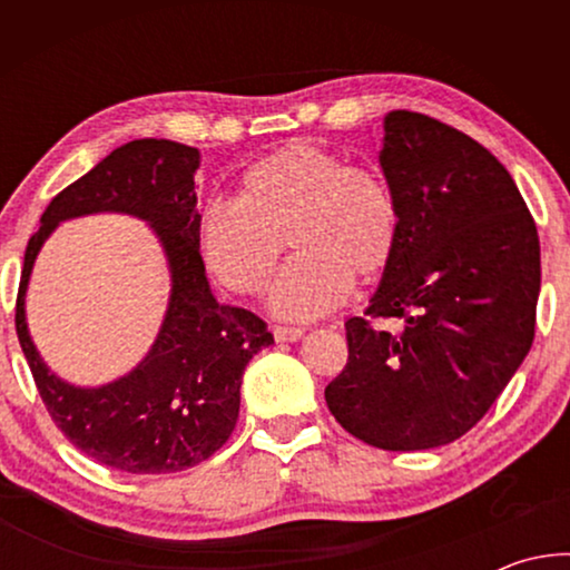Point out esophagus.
<instances>
[{"mask_svg":"<svg viewBox=\"0 0 570 570\" xmlns=\"http://www.w3.org/2000/svg\"><path fill=\"white\" fill-rule=\"evenodd\" d=\"M304 336V330L298 326H274V340L276 342H296Z\"/></svg>","mask_w":570,"mask_h":570,"instance_id":"34e87169","label":"esophagus"}]
</instances>
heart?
Returning <instances> with one entry per match:
<instances>
[{
	"label": "heart",
	"mask_w": 570,
	"mask_h": 570,
	"mask_svg": "<svg viewBox=\"0 0 570 570\" xmlns=\"http://www.w3.org/2000/svg\"><path fill=\"white\" fill-rule=\"evenodd\" d=\"M397 238L400 210L387 183L304 140L250 163L236 200H210L198 218L200 262L234 294L262 292L284 240L294 248L268 288V308L292 322L340 306L354 276L372 282L387 272Z\"/></svg>",
	"instance_id": "obj_1"
}]
</instances>
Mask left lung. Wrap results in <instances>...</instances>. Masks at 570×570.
Masks as SVG:
<instances>
[{"instance_id":"obj_1","label":"left lung","mask_w":570,"mask_h":570,"mask_svg":"<svg viewBox=\"0 0 570 570\" xmlns=\"http://www.w3.org/2000/svg\"><path fill=\"white\" fill-rule=\"evenodd\" d=\"M380 166L400 238L364 314L404 332L352 316L350 360L324 397L366 445L430 450L475 428L530 352L538 230L503 163L428 115L387 112Z\"/></svg>"}]
</instances>
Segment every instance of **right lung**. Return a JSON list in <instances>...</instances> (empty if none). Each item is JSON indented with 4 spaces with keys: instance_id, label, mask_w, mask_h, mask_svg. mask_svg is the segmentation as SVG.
Masks as SVG:
<instances>
[{
    "instance_id": "obj_1",
    "label": "right lung",
    "mask_w": 570,
    "mask_h": 570,
    "mask_svg": "<svg viewBox=\"0 0 570 570\" xmlns=\"http://www.w3.org/2000/svg\"><path fill=\"white\" fill-rule=\"evenodd\" d=\"M198 160L196 148L173 140L125 142L57 193L24 250L14 324L45 407L77 450L135 475L186 470L224 448L238 420L246 364L274 344L264 320L210 294L198 254ZM105 209L148 219L157 230L171 268V298L146 361L102 389H75L33 350L23 294L33 258L56 224Z\"/></svg>"
}]
</instances>
